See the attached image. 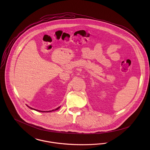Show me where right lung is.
<instances>
[{
    "instance_id": "add662e5",
    "label": "right lung",
    "mask_w": 150,
    "mask_h": 150,
    "mask_svg": "<svg viewBox=\"0 0 150 150\" xmlns=\"http://www.w3.org/2000/svg\"><path fill=\"white\" fill-rule=\"evenodd\" d=\"M28 107H29L28 106H27ZM30 108H31V109H33V110H36V111H42V112H51V111H54V110H58L60 107H58L57 108H56V109H55V110H51V111H40V110H36V109H34V108H32V107H29Z\"/></svg>"
}]
</instances>
